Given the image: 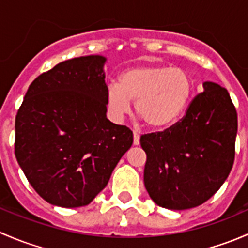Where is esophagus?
Returning a JSON list of instances; mask_svg holds the SVG:
<instances>
[{
	"label": "esophagus",
	"instance_id": "1",
	"mask_svg": "<svg viewBox=\"0 0 248 248\" xmlns=\"http://www.w3.org/2000/svg\"><path fill=\"white\" fill-rule=\"evenodd\" d=\"M133 144L134 145L140 144V134L138 131H133Z\"/></svg>",
	"mask_w": 248,
	"mask_h": 248
}]
</instances>
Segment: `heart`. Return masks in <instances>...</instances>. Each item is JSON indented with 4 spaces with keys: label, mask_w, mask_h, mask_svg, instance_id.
<instances>
[{
    "label": "heart",
    "mask_w": 248,
    "mask_h": 248,
    "mask_svg": "<svg viewBox=\"0 0 248 248\" xmlns=\"http://www.w3.org/2000/svg\"><path fill=\"white\" fill-rule=\"evenodd\" d=\"M193 80L182 68L167 66H137L126 69L119 82L107 87L109 115L121 122L136 101L137 112L150 127L162 128L179 119L191 99Z\"/></svg>",
    "instance_id": "heart-1"
}]
</instances>
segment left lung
<instances>
[{
  "label": "left lung",
  "instance_id": "1",
  "mask_svg": "<svg viewBox=\"0 0 248 248\" xmlns=\"http://www.w3.org/2000/svg\"><path fill=\"white\" fill-rule=\"evenodd\" d=\"M202 87L181 121L140 138L147 157L145 188L164 209L199 206L218 191L234 163L237 115L231 96L216 82Z\"/></svg>",
  "mask_w": 248,
  "mask_h": 248
}]
</instances>
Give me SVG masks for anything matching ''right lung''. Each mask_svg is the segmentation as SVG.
Listing matches in <instances>:
<instances>
[{"mask_svg":"<svg viewBox=\"0 0 248 248\" xmlns=\"http://www.w3.org/2000/svg\"><path fill=\"white\" fill-rule=\"evenodd\" d=\"M107 59L76 57L32 81L16 117V157L34 191L61 207L90 204L133 144L107 119Z\"/></svg>","mask_w":248,"mask_h":248,"instance_id":"add662e5","label":"right lung"}]
</instances>
